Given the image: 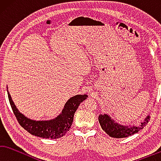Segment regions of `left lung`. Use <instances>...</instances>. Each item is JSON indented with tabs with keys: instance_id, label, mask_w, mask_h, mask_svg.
<instances>
[{
	"instance_id": "left-lung-1",
	"label": "left lung",
	"mask_w": 161,
	"mask_h": 161,
	"mask_svg": "<svg viewBox=\"0 0 161 161\" xmlns=\"http://www.w3.org/2000/svg\"><path fill=\"white\" fill-rule=\"evenodd\" d=\"M100 125L103 130L105 131L109 136L113 138H125L138 133L147 125L150 120V115L148 114L144 120L137 125H122L117 123L108 114H100L98 117Z\"/></svg>"
}]
</instances>
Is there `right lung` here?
<instances>
[{
  "label": "right lung",
  "instance_id": "obj_1",
  "mask_svg": "<svg viewBox=\"0 0 161 161\" xmlns=\"http://www.w3.org/2000/svg\"><path fill=\"white\" fill-rule=\"evenodd\" d=\"M7 91L13 113L22 127L31 134L44 139H58L64 136L72 125L74 114L79 105L88 97V95H76L67 101L61 113L54 119L36 121L22 114L16 108L8 90Z\"/></svg>",
  "mask_w": 161,
  "mask_h": 161
}]
</instances>
